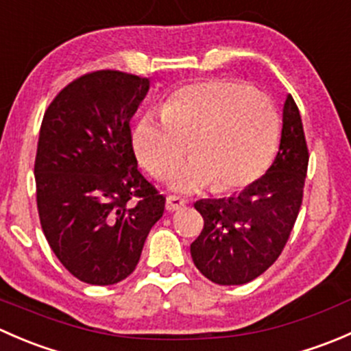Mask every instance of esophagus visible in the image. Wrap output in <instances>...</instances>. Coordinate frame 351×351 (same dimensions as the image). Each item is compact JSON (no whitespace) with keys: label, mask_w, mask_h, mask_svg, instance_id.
I'll list each match as a JSON object with an SVG mask.
<instances>
[{"label":"esophagus","mask_w":351,"mask_h":351,"mask_svg":"<svg viewBox=\"0 0 351 351\" xmlns=\"http://www.w3.org/2000/svg\"><path fill=\"white\" fill-rule=\"evenodd\" d=\"M189 202L182 197H176V195H169L166 198V210L168 212H175V210H182V208L186 207Z\"/></svg>","instance_id":"obj_1"}]
</instances>
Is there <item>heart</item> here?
Here are the masks:
<instances>
[{"label":"heart","mask_w":351,"mask_h":351,"mask_svg":"<svg viewBox=\"0 0 351 351\" xmlns=\"http://www.w3.org/2000/svg\"><path fill=\"white\" fill-rule=\"evenodd\" d=\"M280 119L267 93L232 80H202L173 91L159 112L136 123L132 144L156 178H168L186 154L193 159L173 186L193 193L215 185L217 192L250 186L277 153Z\"/></svg>","instance_id":"1"}]
</instances>
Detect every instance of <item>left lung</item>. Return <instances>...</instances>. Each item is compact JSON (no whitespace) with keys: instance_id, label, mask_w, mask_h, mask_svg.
I'll return each mask as SVG.
<instances>
[{"instance_id":"obj_1","label":"left lung","mask_w":351,"mask_h":351,"mask_svg":"<svg viewBox=\"0 0 351 351\" xmlns=\"http://www.w3.org/2000/svg\"><path fill=\"white\" fill-rule=\"evenodd\" d=\"M277 158L239 195L195 202L204 217L190 244L193 263L219 285H243L260 277L285 247L302 204L309 151L293 98L287 97Z\"/></svg>"}]
</instances>
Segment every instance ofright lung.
Instances as JSON below:
<instances>
[{
  "label": "right lung",
  "mask_w": 351,
  "mask_h": 351,
  "mask_svg": "<svg viewBox=\"0 0 351 351\" xmlns=\"http://www.w3.org/2000/svg\"><path fill=\"white\" fill-rule=\"evenodd\" d=\"M147 77L93 71L45 110L35 156L37 208L49 246L66 270L113 285L136 270L166 198L141 175L130 119Z\"/></svg>",
  "instance_id": "add662e5"
}]
</instances>
